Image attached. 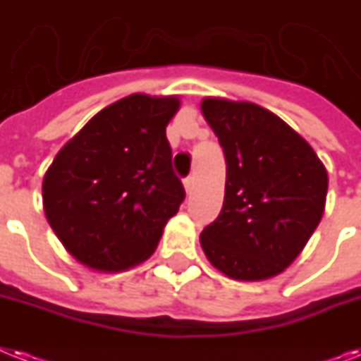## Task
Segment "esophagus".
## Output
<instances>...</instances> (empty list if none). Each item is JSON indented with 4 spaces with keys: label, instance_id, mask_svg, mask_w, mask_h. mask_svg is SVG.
I'll list each match as a JSON object with an SVG mask.
<instances>
[{
    "label": "esophagus",
    "instance_id": "obj_1",
    "mask_svg": "<svg viewBox=\"0 0 361 361\" xmlns=\"http://www.w3.org/2000/svg\"><path fill=\"white\" fill-rule=\"evenodd\" d=\"M183 187H185L187 195H190V192H192V189H195V178H187V180L183 181Z\"/></svg>",
    "mask_w": 361,
    "mask_h": 361
}]
</instances>
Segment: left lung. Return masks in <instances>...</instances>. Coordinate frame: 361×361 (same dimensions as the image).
<instances>
[{
  "mask_svg": "<svg viewBox=\"0 0 361 361\" xmlns=\"http://www.w3.org/2000/svg\"><path fill=\"white\" fill-rule=\"evenodd\" d=\"M200 109L226 157L224 204L200 233L202 250L231 280L278 276L323 219V161L302 135L262 105L207 96Z\"/></svg>",
  "mask_w": 361,
  "mask_h": 361,
  "instance_id": "1",
  "label": "left lung"
}]
</instances>
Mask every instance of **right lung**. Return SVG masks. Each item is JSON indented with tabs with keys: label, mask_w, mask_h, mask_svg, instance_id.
Segmentation results:
<instances>
[{
	"label": "right lung",
	"mask_w": 361,
	"mask_h": 361,
	"mask_svg": "<svg viewBox=\"0 0 361 361\" xmlns=\"http://www.w3.org/2000/svg\"><path fill=\"white\" fill-rule=\"evenodd\" d=\"M180 105V96H126L55 155L42 181L44 215L75 262L120 272L154 254L185 198L166 140Z\"/></svg>",
	"instance_id": "right-lung-1"
}]
</instances>
